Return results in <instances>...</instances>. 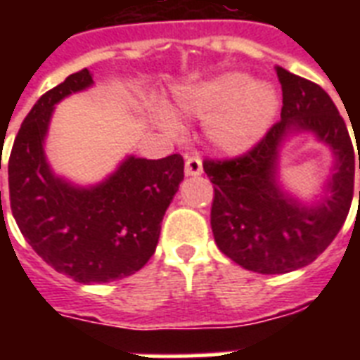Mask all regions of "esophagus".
I'll use <instances>...</instances> for the list:
<instances>
[{
  "label": "esophagus",
  "instance_id": "1",
  "mask_svg": "<svg viewBox=\"0 0 360 360\" xmlns=\"http://www.w3.org/2000/svg\"><path fill=\"white\" fill-rule=\"evenodd\" d=\"M203 174V164L200 157H188L185 162V175L186 177H198Z\"/></svg>",
  "mask_w": 360,
  "mask_h": 360
}]
</instances>
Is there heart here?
<instances>
[{
  "instance_id": "b5f03b06",
  "label": "heart",
  "mask_w": 360,
  "mask_h": 360,
  "mask_svg": "<svg viewBox=\"0 0 360 360\" xmlns=\"http://www.w3.org/2000/svg\"><path fill=\"white\" fill-rule=\"evenodd\" d=\"M175 110L207 120L209 140L224 153H243L267 134L278 114L273 84L250 80L243 72H222L175 91Z\"/></svg>"
}]
</instances>
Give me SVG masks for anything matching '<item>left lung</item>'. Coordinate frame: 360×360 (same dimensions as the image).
<instances>
[{
  "instance_id": "obj_1",
  "label": "left lung",
  "mask_w": 360,
  "mask_h": 360,
  "mask_svg": "<svg viewBox=\"0 0 360 360\" xmlns=\"http://www.w3.org/2000/svg\"><path fill=\"white\" fill-rule=\"evenodd\" d=\"M274 69L282 86L278 123L243 157L203 162L214 185L211 228L217 246L237 265L262 274L307 267L333 243L352 207L357 164L360 168V151L357 160L329 95L314 82ZM302 131L329 146L335 158L322 194L310 202L290 195L279 183V151Z\"/></svg>"
}]
</instances>
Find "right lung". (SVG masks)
<instances>
[{"mask_svg": "<svg viewBox=\"0 0 360 360\" xmlns=\"http://www.w3.org/2000/svg\"><path fill=\"white\" fill-rule=\"evenodd\" d=\"M93 84L84 69L37 101L8 157V198L22 236L50 267L80 284H106L134 274L155 254L185 162L181 155L158 160L129 155L89 186L53 174L44 141L56 104Z\"/></svg>", "mask_w": 360, "mask_h": 360, "instance_id": "1", "label": "right lung"}]
</instances>
